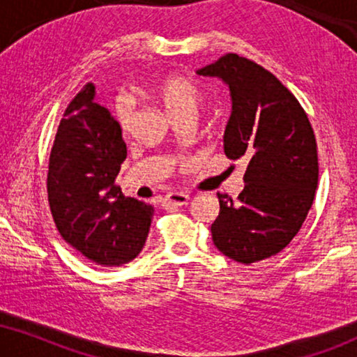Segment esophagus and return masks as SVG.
Returning a JSON list of instances; mask_svg holds the SVG:
<instances>
[{"label":"esophagus","mask_w":357,"mask_h":357,"mask_svg":"<svg viewBox=\"0 0 357 357\" xmlns=\"http://www.w3.org/2000/svg\"><path fill=\"white\" fill-rule=\"evenodd\" d=\"M165 204L172 205H185L188 202V195L183 192H170L165 195Z\"/></svg>","instance_id":"obj_1"}]
</instances>
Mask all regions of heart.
<instances>
[{"mask_svg": "<svg viewBox=\"0 0 357 357\" xmlns=\"http://www.w3.org/2000/svg\"><path fill=\"white\" fill-rule=\"evenodd\" d=\"M152 96L165 112L169 114L172 121H177L180 117H193L195 119L202 102L200 87L185 76L180 74H167V76L158 77L152 84ZM116 119L124 132H129L132 124L130 105L126 99H117L116 102Z\"/></svg>", "mask_w": 357, "mask_h": 357, "instance_id": "1", "label": "heart"}]
</instances>
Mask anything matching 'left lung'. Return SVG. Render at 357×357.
Wrapping results in <instances>:
<instances>
[{
	"instance_id": "8db88e82",
	"label": "left lung",
	"mask_w": 357,
	"mask_h": 357,
	"mask_svg": "<svg viewBox=\"0 0 357 357\" xmlns=\"http://www.w3.org/2000/svg\"><path fill=\"white\" fill-rule=\"evenodd\" d=\"M197 73L222 77L230 87L225 155L248 158L245 188L236 200L218 193L213 243L243 265L261 261L294 238L313 205L318 187L313 127L293 92L252 59L227 52Z\"/></svg>"
}]
</instances>
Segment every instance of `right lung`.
I'll return each instance as SVG.
<instances>
[{
  "instance_id": "1",
  "label": "right lung",
  "mask_w": 357,
  "mask_h": 357,
  "mask_svg": "<svg viewBox=\"0 0 357 357\" xmlns=\"http://www.w3.org/2000/svg\"><path fill=\"white\" fill-rule=\"evenodd\" d=\"M94 98L96 86L87 82L61 119L47 200L66 243L96 265L122 266L144 248L155 210L116 185L127 147L119 122Z\"/></svg>"
}]
</instances>
